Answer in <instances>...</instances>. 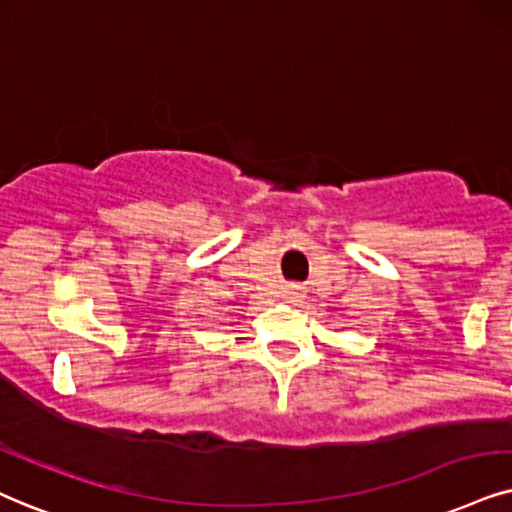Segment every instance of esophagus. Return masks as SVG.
Returning <instances> with one entry per match:
<instances>
[{"mask_svg": "<svg viewBox=\"0 0 512 512\" xmlns=\"http://www.w3.org/2000/svg\"><path fill=\"white\" fill-rule=\"evenodd\" d=\"M286 293H288L290 297H293V300H300V297L304 295V290H302L300 286H290V288L286 290Z\"/></svg>", "mask_w": 512, "mask_h": 512, "instance_id": "obj_1", "label": "esophagus"}]
</instances>
